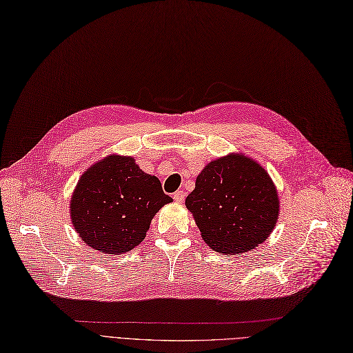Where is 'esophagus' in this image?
Returning a JSON list of instances; mask_svg holds the SVG:
<instances>
[{
    "instance_id": "34e87169",
    "label": "esophagus",
    "mask_w": 353,
    "mask_h": 353,
    "mask_svg": "<svg viewBox=\"0 0 353 353\" xmlns=\"http://www.w3.org/2000/svg\"><path fill=\"white\" fill-rule=\"evenodd\" d=\"M184 199H185V192H184V191H176V192H174V200H175L176 203H182V201H184Z\"/></svg>"
}]
</instances>
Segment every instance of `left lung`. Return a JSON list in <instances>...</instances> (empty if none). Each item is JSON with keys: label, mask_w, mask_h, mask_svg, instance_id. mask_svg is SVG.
Listing matches in <instances>:
<instances>
[{"label": "left lung", "mask_w": 353, "mask_h": 353, "mask_svg": "<svg viewBox=\"0 0 353 353\" xmlns=\"http://www.w3.org/2000/svg\"><path fill=\"white\" fill-rule=\"evenodd\" d=\"M279 196L265 169L230 153L204 166L185 199L205 244L221 254H242L264 242L276 226Z\"/></svg>", "instance_id": "left-lung-1"}]
</instances>
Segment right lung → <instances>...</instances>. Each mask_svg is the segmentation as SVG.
<instances>
[{
	"label": "right lung",
	"instance_id": "add662e5",
	"mask_svg": "<svg viewBox=\"0 0 353 353\" xmlns=\"http://www.w3.org/2000/svg\"><path fill=\"white\" fill-rule=\"evenodd\" d=\"M172 199L131 156L109 154L80 176L70 200L71 222L84 244L124 254L145 238L153 216Z\"/></svg>",
	"mask_w": 353,
	"mask_h": 353
}]
</instances>
